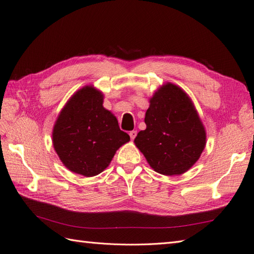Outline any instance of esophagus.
I'll list each match as a JSON object with an SVG mask.
<instances>
[{"label": "esophagus", "instance_id": "obj_1", "mask_svg": "<svg viewBox=\"0 0 254 254\" xmlns=\"http://www.w3.org/2000/svg\"><path fill=\"white\" fill-rule=\"evenodd\" d=\"M136 133H138V132H136V130H132V131H130V132H129V135H130V139H131V140H133V139L135 138V136H136Z\"/></svg>", "mask_w": 254, "mask_h": 254}]
</instances>
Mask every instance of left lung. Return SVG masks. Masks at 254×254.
<instances>
[{"instance_id": "8db88e82", "label": "left lung", "mask_w": 254, "mask_h": 254, "mask_svg": "<svg viewBox=\"0 0 254 254\" xmlns=\"http://www.w3.org/2000/svg\"><path fill=\"white\" fill-rule=\"evenodd\" d=\"M149 102L144 119L146 129L135 136V145L156 172L183 174L205 147L202 122L188 95L172 83L160 87Z\"/></svg>"}]
</instances>
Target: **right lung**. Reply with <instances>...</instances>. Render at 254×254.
<instances>
[{
	"label": "right lung",
	"mask_w": 254,
	"mask_h": 254,
	"mask_svg": "<svg viewBox=\"0 0 254 254\" xmlns=\"http://www.w3.org/2000/svg\"><path fill=\"white\" fill-rule=\"evenodd\" d=\"M102 101L99 91L83 87L67 102L53 128V146L61 161L86 177L101 173L116 150L130 140Z\"/></svg>",
	"instance_id": "1"
}]
</instances>
